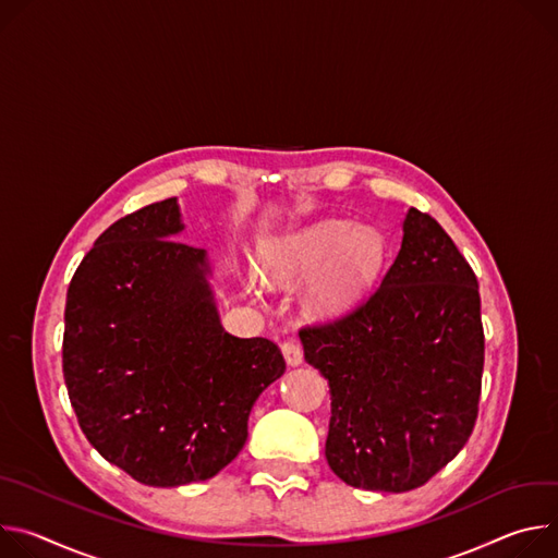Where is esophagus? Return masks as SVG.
<instances>
[{
	"label": "esophagus",
	"mask_w": 558,
	"mask_h": 558,
	"mask_svg": "<svg viewBox=\"0 0 558 558\" xmlns=\"http://www.w3.org/2000/svg\"><path fill=\"white\" fill-rule=\"evenodd\" d=\"M281 352H283V359H286V363L288 365H299L301 361H303V350H301V345L296 343V341H283V345H281Z\"/></svg>",
	"instance_id": "esophagus-1"
}]
</instances>
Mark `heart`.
<instances>
[{"label":"heart","mask_w":558,"mask_h":558,"mask_svg":"<svg viewBox=\"0 0 558 558\" xmlns=\"http://www.w3.org/2000/svg\"><path fill=\"white\" fill-rule=\"evenodd\" d=\"M262 264L264 272L277 281H301L317 271L307 299L317 313L339 315L379 279L386 241L373 226L319 219L270 241Z\"/></svg>","instance_id":"heart-1"}]
</instances>
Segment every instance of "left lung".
I'll use <instances>...</instances> for the list:
<instances>
[{
  "label": "left lung",
  "instance_id": "obj_1",
  "mask_svg": "<svg viewBox=\"0 0 558 558\" xmlns=\"http://www.w3.org/2000/svg\"><path fill=\"white\" fill-rule=\"evenodd\" d=\"M299 339L330 386L326 459L343 483L414 489L472 435L485 350L478 283L429 215L405 213L399 255L373 294Z\"/></svg>",
  "mask_w": 558,
  "mask_h": 558
}]
</instances>
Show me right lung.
<instances>
[{"label": "right lung", "mask_w": 558, "mask_h": 558, "mask_svg": "<svg viewBox=\"0 0 558 558\" xmlns=\"http://www.w3.org/2000/svg\"><path fill=\"white\" fill-rule=\"evenodd\" d=\"M177 197L114 221L66 294L64 379L90 446L135 481L177 487L223 470L279 348L223 330L213 264L183 232Z\"/></svg>", "instance_id": "1"}]
</instances>
